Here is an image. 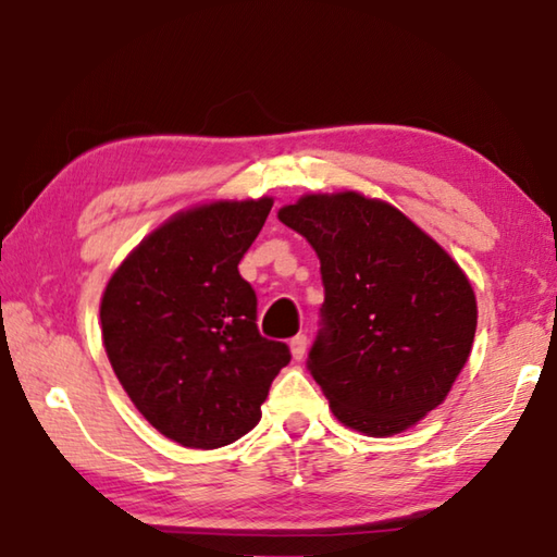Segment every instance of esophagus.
Masks as SVG:
<instances>
[{
  "label": "esophagus",
  "mask_w": 557,
  "mask_h": 557,
  "mask_svg": "<svg viewBox=\"0 0 557 557\" xmlns=\"http://www.w3.org/2000/svg\"><path fill=\"white\" fill-rule=\"evenodd\" d=\"M289 348H292V356L295 358H301L307 351V334H297L289 338Z\"/></svg>",
  "instance_id": "1"
}]
</instances>
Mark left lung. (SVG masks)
I'll return each instance as SVG.
<instances>
[{"label":"left lung","instance_id":"8db88e82","mask_svg":"<svg viewBox=\"0 0 557 557\" xmlns=\"http://www.w3.org/2000/svg\"><path fill=\"white\" fill-rule=\"evenodd\" d=\"M277 219L322 265L307 369L334 414L373 437L408 430L447 398L474 344L465 272L398 209L354 191L305 196Z\"/></svg>","mask_w":557,"mask_h":557}]
</instances>
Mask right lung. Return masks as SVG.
Listing matches in <instances>:
<instances>
[{
    "label": "right lung",
    "instance_id": "right-lung-1",
    "mask_svg": "<svg viewBox=\"0 0 557 557\" xmlns=\"http://www.w3.org/2000/svg\"><path fill=\"white\" fill-rule=\"evenodd\" d=\"M272 199L176 215L122 262L100 305L112 371L137 410L184 447L231 445L260 420L289 346L258 332L238 265Z\"/></svg>",
    "mask_w": 557,
    "mask_h": 557
}]
</instances>
